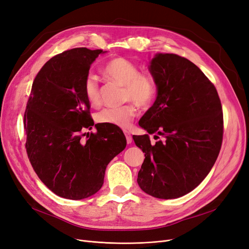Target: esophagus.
I'll use <instances>...</instances> for the list:
<instances>
[{
  "label": "esophagus",
  "mask_w": 249,
  "mask_h": 249,
  "mask_svg": "<svg viewBox=\"0 0 249 249\" xmlns=\"http://www.w3.org/2000/svg\"><path fill=\"white\" fill-rule=\"evenodd\" d=\"M124 135H125V138H126V143H127V144H131V143L133 142V138H132L131 133L127 132V131H124Z\"/></svg>",
  "instance_id": "obj_1"
}]
</instances>
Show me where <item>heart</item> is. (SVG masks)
I'll return each mask as SVG.
<instances>
[{"instance_id": "heart-1", "label": "heart", "mask_w": 249, "mask_h": 249, "mask_svg": "<svg viewBox=\"0 0 249 249\" xmlns=\"http://www.w3.org/2000/svg\"><path fill=\"white\" fill-rule=\"evenodd\" d=\"M103 74L110 81L124 86V100H133L142 107L150 105L155 99L157 87L154 79L148 74L140 73V69L132 61L117 57L107 61L102 69ZM84 93L92 105L101 100L100 88L97 78L88 75L84 82ZM138 113V106L131 102L119 107L104 108L96 115L98 123L126 128Z\"/></svg>"}]
</instances>
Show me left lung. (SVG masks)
<instances>
[{
    "label": "left lung",
    "mask_w": 249,
    "mask_h": 249,
    "mask_svg": "<svg viewBox=\"0 0 249 249\" xmlns=\"http://www.w3.org/2000/svg\"><path fill=\"white\" fill-rule=\"evenodd\" d=\"M157 87L153 105L139 125L148 135L133 136L145 152L137 182L160 199L191 192L211 172L223 141V110L214 86L194 63L176 54L158 53L148 66Z\"/></svg>",
    "instance_id": "1"
}]
</instances>
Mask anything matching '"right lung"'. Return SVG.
<instances>
[{
    "mask_svg": "<svg viewBox=\"0 0 249 249\" xmlns=\"http://www.w3.org/2000/svg\"><path fill=\"white\" fill-rule=\"evenodd\" d=\"M103 50L74 48L54 56L36 74L24 113L26 152L53 193L79 200L100 190L108 163L126 146L121 128L94 124L84 82ZM95 125L96 134L85 129Z\"/></svg>",
    "mask_w": 249,
    "mask_h": 249,
    "instance_id": "right-lung-1",
    "label": "right lung"
}]
</instances>
